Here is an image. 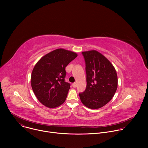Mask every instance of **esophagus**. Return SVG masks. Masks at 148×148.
<instances>
[{"instance_id": "obj_1", "label": "esophagus", "mask_w": 148, "mask_h": 148, "mask_svg": "<svg viewBox=\"0 0 148 148\" xmlns=\"http://www.w3.org/2000/svg\"><path fill=\"white\" fill-rule=\"evenodd\" d=\"M77 86V84L76 82H74V83L73 84V87L74 88H76Z\"/></svg>"}]
</instances>
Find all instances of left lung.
I'll use <instances>...</instances> for the list:
<instances>
[{
  "mask_svg": "<svg viewBox=\"0 0 148 148\" xmlns=\"http://www.w3.org/2000/svg\"><path fill=\"white\" fill-rule=\"evenodd\" d=\"M86 62L87 87L79 93L82 103L95 110L108 103L118 87L116 71L111 62L96 50L82 52Z\"/></svg>",
  "mask_w": 148,
  "mask_h": 148,
  "instance_id": "obj_1",
  "label": "left lung"
}]
</instances>
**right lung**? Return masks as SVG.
I'll list each match as a JSON object with an SVG mask.
<instances>
[{"label": "right lung", "instance_id": "right-lung-1", "mask_svg": "<svg viewBox=\"0 0 148 148\" xmlns=\"http://www.w3.org/2000/svg\"><path fill=\"white\" fill-rule=\"evenodd\" d=\"M77 54L62 49L53 50L41 57L33 68L31 86L38 100L54 108L66 101L70 84L65 81L66 67Z\"/></svg>", "mask_w": 148, "mask_h": 148}]
</instances>
